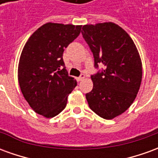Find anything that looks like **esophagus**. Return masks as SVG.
Here are the masks:
<instances>
[{"label":"esophagus","mask_w":158,"mask_h":158,"mask_svg":"<svg viewBox=\"0 0 158 158\" xmlns=\"http://www.w3.org/2000/svg\"><path fill=\"white\" fill-rule=\"evenodd\" d=\"M85 75L84 73H82V74H80V76L77 78V81H81L82 79H85Z\"/></svg>","instance_id":"esophagus-1"}]
</instances>
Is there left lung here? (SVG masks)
Listing matches in <instances>:
<instances>
[{
	"mask_svg": "<svg viewBox=\"0 0 158 158\" xmlns=\"http://www.w3.org/2000/svg\"><path fill=\"white\" fill-rule=\"evenodd\" d=\"M83 37L92 52L95 68L93 89L85 95L89 106L105 119H113L131 106L142 79L139 52L130 36L116 23L83 26Z\"/></svg>",
	"mask_w": 158,
	"mask_h": 158,
	"instance_id": "obj_1",
	"label": "left lung"
}]
</instances>
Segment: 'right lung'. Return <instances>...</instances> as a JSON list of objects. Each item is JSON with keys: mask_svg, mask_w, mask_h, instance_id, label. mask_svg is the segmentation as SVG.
Here are the masks:
<instances>
[{"mask_svg": "<svg viewBox=\"0 0 158 158\" xmlns=\"http://www.w3.org/2000/svg\"><path fill=\"white\" fill-rule=\"evenodd\" d=\"M81 25L47 23L26 42L19 63L20 89L36 113L53 118L65 108L77 85L62 59L64 49L79 36Z\"/></svg>", "mask_w": 158, "mask_h": 158, "instance_id": "right-lung-1", "label": "right lung"}]
</instances>
